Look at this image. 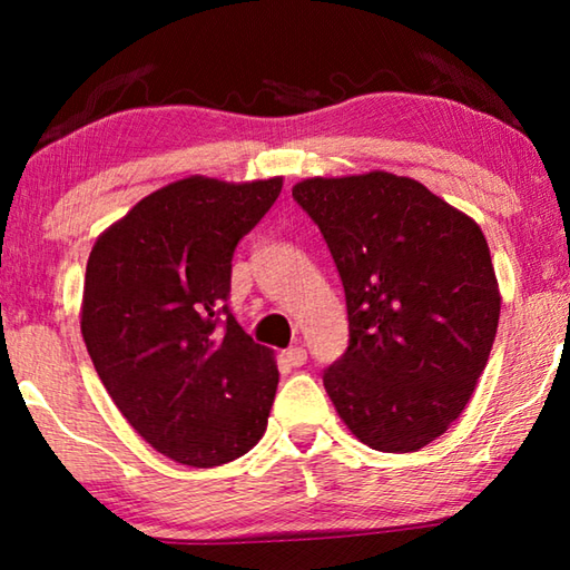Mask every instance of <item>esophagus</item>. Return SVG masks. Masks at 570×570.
<instances>
[{
  "mask_svg": "<svg viewBox=\"0 0 570 570\" xmlns=\"http://www.w3.org/2000/svg\"><path fill=\"white\" fill-rule=\"evenodd\" d=\"M284 356H286V362L292 364V366L306 364V350H304V346H288V350L284 352Z\"/></svg>",
  "mask_w": 570,
  "mask_h": 570,
  "instance_id": "1",
  "label": "esophagus"
}]
</instances>
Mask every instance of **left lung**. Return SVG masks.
<instances>
[{"label": "left lung", "instance_id": "8db88e82", "mask_svg": "<svg viewBox=\"0 0 570 570\" xmlns=\"http://www.w3.org/2000/svg\"><path fill=\"white\" fill-rule=\"evenodd\" d=\"M292 196L340 272L350 346L324 387L354 438L414 452L455 422L493 350L500 292L488 240L422 183L384 170L306 178Z\"/></svg>", "mask_w": 570, "mask_h": 570}]
</instances>
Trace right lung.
I'll return each instance as SVG.
<instances>
[{
  "mask_svg": "<svg viewBox=\"0 0 570 570\" xmlns=\"http://www.w3.org/2000/svg\"><path fill=\"white\" fill-rule=\"evenodd\" d=\"M282 186L176 180L90 250L80 320L90 360L132 430L180 465H224L266 432L274 352L240 330L226 302L238 240Z\"/></svg>",
  "mask_w": 570,
  "mask_h": 570,
  "instance_id": "1",
  "label": "right lung"
}]
</instances>
